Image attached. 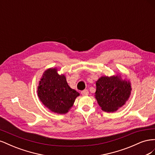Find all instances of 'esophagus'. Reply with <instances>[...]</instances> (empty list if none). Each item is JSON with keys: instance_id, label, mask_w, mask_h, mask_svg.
Listing matches in <instances>:
<instances>
[{"instance_id": "34e87169", "label": "esophagus", "mask_w": 155, "mask_h": 155, "mask_svg": "<svg viewBox=\"0 0 155 155\" xmlns=\"http://www.w3.org/2000/svg\"><path fill=\"white\" fill-rule=\"evenodd\" d=\"M81 93L83 96H87L88 94V90H87V89H85V90L82 91Z\"/></svg>"}]
</instances>
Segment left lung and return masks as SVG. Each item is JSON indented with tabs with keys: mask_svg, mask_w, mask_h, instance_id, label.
<instances>
[{
	"mask_svg": "<svg viewBox=\"0 0 155 155\" xmlns=\"http://www.w3.org/2000/svg\"><path fill=\"white\" fill-rule=\"evenodd\" d=\"M95 97L101 109L113 112L125 105L130 97V83L120 76H102L96 83Z\"/></svg>",
	"mask_w": 155,
	"mask_h": 155,
	"instance_id": "obj_1",
	"label": "left lung"
}]
</instances>
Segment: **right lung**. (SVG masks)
Instances as JSON below:
<instances>
[{"mask_svg": "<svg viewBox=\"0 0 155 155\" xmlns=\"http://www.w3.org/2000/svg\"><path fill=\"white\" fill-rule=\"evenodd\" d=\"M40 101L51 112L66 114L73 106L79 93L68 85L64 75H59L56 68L44 72L37 87Z\"/></svg>", "mask_w": 155, "mask_h": 155, "instance_id": "obj_1", "label": "right lung"}]
</instances>
